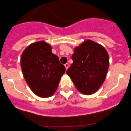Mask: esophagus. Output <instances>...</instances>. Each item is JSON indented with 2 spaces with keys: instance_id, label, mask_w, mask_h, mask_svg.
I'll list each match as a JSON object with an SVG mask.
<instances>
[{
  "instance_id": "1",
  "label": "esophagus",
  "mask_w": 131,
  "mask_h": 131,
  "mask_svg": "<svg viewBox=\"0 0 131 131\" xmlns=\"http://www.w3.org/2000/svg\"><path fill=\"white\" fill-rule=\"evenodd\" d=\"M64 67H65L66 69H67L68 68H69V64H68V63H66L65 64H64Z\"/></svg>"
}]
</instances>
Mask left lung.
Returning <instances> with one entry per match:
<instances>
[{
  "label": "left lung",
  "instance_id": "8db88e82",
  "mask_svg": "<svg viewBox=\"0 0 131 131\" xmlns=\"http://www.w3.org/2000/svg\"><path fill=\"white\" fill-rule=\"evenodd\" d=\"M73 62L67 71L75 86L85 95L94 93L105 80L109 58L104 47L86 40L74 49Z\"/></svg>",
  "mask_w": 131,
  "mask_h": 131
}]
</instances>
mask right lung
Instances as JSON below:
<instances>
[{
	"mask_svg": "<svg viewBox=\"0 0 131 131\" xmlns=\"http://www.w3.org/2000/svg\"><path fill=\"white\" fill-rule=\"evenodd\" d=\"M51 47L44 41L34 42L22 53L20 65L23 76L31 90L40 97H49L56 91L65 67Z\"/></svg>",
	"mask_w": 131,
	"mask_h": 131,
	"instance_id": "1",
	"label": "right lung"
}]
</instances>
